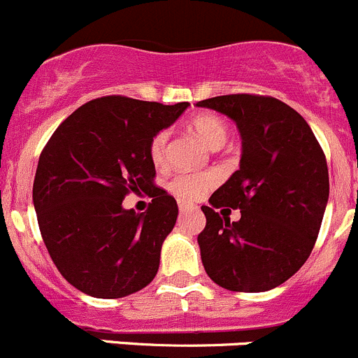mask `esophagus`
<instances>
[{
    "label": "esophagus",
    "mask_w": 358,
    "mask_h": 358,
    "mask_svg": "<svg viewBox=\"0 0 358 358\" xmlns=\"http://www.w3.org/2000/svg\"><path fill=\"white\" fill-rule=\"evenodd\" d=\"M189 209H192V206H189V203L179 202V210H181V214L186 213V210H189Z\"/></svg>",
    "instance_id": "esophagus-1"
}]
</instances>
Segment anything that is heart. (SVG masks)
<instances>
[{
	"label": "heart",
	"instance_id": "obj_1",
	"mask_svg": "<svg viewBox=\"0 0 358 358\" xmlns=\"http://www.w3.org/2000/svg\"><path fill=\"white\" fill-rule=\"evenodd\" d=\"M192 130L203 141V144L210 149H221L228 141V124L221 117L213 114H200L192 119L189 122ZM169 141L170 134L166 130L155 135L149 145V156L156 166H163L166 163L169 155ZM214 185L213 173H182L177 176L172 181V192L177 193L181 199L195 200L202 196L203 193Z\"/></svg>",
	"mask_w": 358,
	"mask_h": 358
}]
</instances>
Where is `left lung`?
<instances>
[{
	"label": "left lung",
	"mask_w": 358,
	"mask_h": 358,
	"mask_svg": "<svg viewBox=\"0 0 358 358\" xmlns=\"http://www.w3.org/2000/svg\"><path fill=\"white\" fill-rule=\"evenodd\" d=\"M196 107L232 119L243 138L239 170L202 206L203 268L227 290H272L304 265L316 243L329 202L325 155L306 119L272 96L224 94ZM224 205L241 208V220L215 213Z\"/></svg>",
	"instance_id": "8db88e82"
}]
</instances>
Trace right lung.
Listing matches in <instances>:
<instances>
[{"label":"right lung","mask_w":358,"mask_h":358,"mask_svg":"<svg viewBox=\"0 0 358 358\" xmlns=\"http://www.w3.org/2000/svg\"><path fill=\"white\" fill-rule=\"evenodd\" d=\"M188 107L98 98L68 115L43 148L33 203L50 258L77 290L119 299L155 279L179 209L152 185L149 145ZM141 191L153 199L148 210H124V196Z\"/></svg>","instance_id":"1"}]
</instances>
